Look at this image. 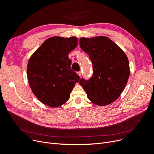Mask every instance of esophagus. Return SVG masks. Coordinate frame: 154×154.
<instances>
[{"label": "esophagus", "mask_w": 154, "mask_h": 154, "mask_svg": "<svg viewBox=\"0 0 154 154\" xmlns=\"http://www.w3.org/2000/svg\"><path fill=\"white\" fill-rule=\"evenodd\" d=\"M77 74H78V75L80 77H81V72H77Z\"/></svg>", "instance_id": "1"}]
</instances>
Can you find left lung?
Returning <instances> with one entry per match:
<instances>
[{
    "label": "left lung",
    "mask_w": 154,
    "mask_h": 154,
    "mask_svg": "<svg viewBox=\"0 0 154 154\" xmlns=\"http://www.w3.org/2000/svg\"><path fill=\"white\" fill-rule=\"evenodd\" d=\"M80 47L92 62L93 76L80 80L88 99L94 104L105 106L115 102L124 91L130 75L126 54L107 37L80 38Z\"/></svg>",
    "instance_id": "1"
}]
</instances>
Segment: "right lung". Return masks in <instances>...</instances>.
<instances>
[{"instance_id": "obj_1", "label": "right lung", "mask_w": 154, "mask_h": 154, "mask_svg": "<svg viewBox=\"0 0 154 154\" xmlns=\"http://www.w3.org/2000/svg\"><path fill=\"white\" fill-rule=\"evenodd\" d=\"M76 37L47 38L30 57L27 74L33 94L42 103L57 107L66 103L79 76L70 69L69 54L77 46Z\"/></svg>"}]
</instances>
